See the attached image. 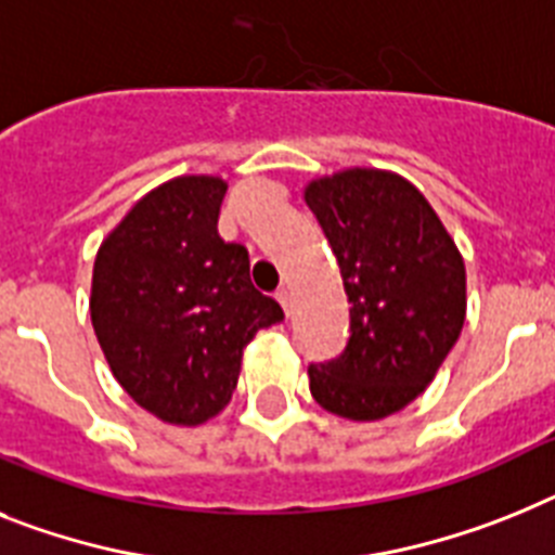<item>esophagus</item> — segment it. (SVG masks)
Masks as SVG:
<instances>
[{
	"mask_svg": "<svg viewBox=\"0 0 555 555\" xmlns=\"http://www.w3.org/2000/svg\"><path fill=\"white\" fill-rule=\"evenodd\" d=\"M276 299H279V305L285 307V313H291V291H287V287H279Z\"/></svg>",
	"mask_w": 555,
	"mask_h": 555,
	"instance_id": "obj_1",
	"label": "esophagus"
}]
</instances>
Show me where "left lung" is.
<instances>
[{
  "label": "left lung",
  "mask_w": 555,
  "mask_h": 555,
  "mask_svg": "<svg viewBox=\"0 0 555 555\" xmlns=\"http://www.w3.org/2000/svg\"><path fill=\"white\" fill-rule=\"evenodd\" d=\"M305 203L324 228L349 299V341L313 364L315 403L370 423L435 380L465 321V262L417 185L386 169L315 177Z\"/></svg>",
  "instance_id": "8db88e82"
}]
</instances>
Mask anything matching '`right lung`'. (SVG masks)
<instances>
[{
	"mask_svg": "<svg viewBox=\"0 0 555 555\" xmlns=\"http://www.w3.org/2000/svg\"><path fill=\"white\" fill-rule=\"evenodd\" d=\"M228 183L180 175L143 194L92 264L90 315L124 392L171 426L211 421L234 395L242 349L285 319L250 285L248 248L217 231Z\"/></svg>",
	"mask_w": 555,
	"mask_h": 555,
	"instance_id": "add662e5",
	"label": "right lung"
}]
</instances>
